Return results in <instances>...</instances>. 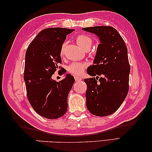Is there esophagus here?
Segmentation results:
<instances>
[{
	"mask_svg": "<svg viewBox=\"0 0 152 152\" xmlns=\"http://www.w3.org/2000/svg\"><path fill=\"white\" fill-rule=\"evenodd\" d=\"M82 79V78L81 77H79V76H75V80L76 81H81Z\"/></svg>",
	"mask_w": 152,
	"mask_h": 152,
	"instance_id": "1",
	"label": "esophagus"
}]
</instances>
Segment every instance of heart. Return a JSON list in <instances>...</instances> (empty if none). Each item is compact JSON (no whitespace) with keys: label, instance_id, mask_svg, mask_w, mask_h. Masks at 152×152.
I'll use <instances>...</instances> for the list:
<instances>
[{"label":"heart","instance_id":"heart-1","mask_svg":"<svg viewBox=\"0 0 152 152\" xmlns=\"http://www.w3.org/2000/svg\"><path fill=\"white\" fill-rule=\"evenodd\" d=\"M77 43L78 44L79 46H80L82 48L86 49L88 47H90L92 40L89 38V36H86L84 34H79L77 36L76 38ZM66 43H64L61 48V52H60V54L61 56L64 55V48H65ZM86 63H72L68 67V71L70 72L71 73L74 75H80L82 73L86 66Z\"/></svg>","mask_w":152,"mask_h":152}]
</instances>
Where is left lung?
<instances>
[{
  "label": "left lung",
  "instance_id": "8db88e82",
  "mask_svg": "<svg viewBox=\"0 0 152 152\" xmlns=\"http://www.w3.org/2000/svg\"><path fill=\"white\" fill-rule=\"evenodd\" d=\"M82 29L95 34L100 40L94 64L87 69L92 77L84 79L87 85V108L94 115H110L118 110L129 91L130 65L127 48L113 27L95 26ZM96 75L101 77H93Z\"/></svg>",
  "mask_w": 152,
  "mask_h": 152
}]
</instances>
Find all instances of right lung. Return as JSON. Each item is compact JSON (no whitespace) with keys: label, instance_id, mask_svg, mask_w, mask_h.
I'll list each match as a JSON object with an SVG mask.
<instances>
[{"label":"right lung","instance_id":"obj_1","mask_svg":"<svg viewBox=\"0 0 152 152\" xmlns=\"http://www.w3.org/2000/svg\"><path fill=\"white\" fill-rule=\"evenodd\" d=\"M73 31L62 27L44 29L27 49L23 75L27 97L34 110L44 118H58L67 111V98L75 79L66 74L56 82L52 75L63 69L59 66L60 52L66 36ZM65 73L62 71L61 75Z\"/></svg>","mask_w":152,"mask_h":152}]
</instances>
